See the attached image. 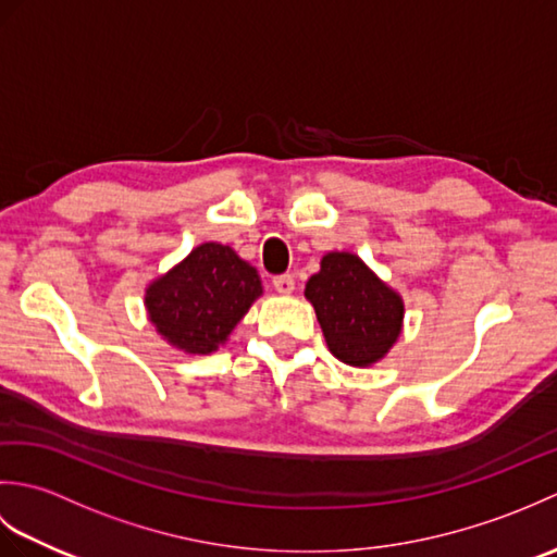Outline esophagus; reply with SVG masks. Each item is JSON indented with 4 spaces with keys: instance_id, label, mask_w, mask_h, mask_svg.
Segmentation results:
<instances>
[{
    "instance_id": "1",
    "label": "esophagus",
    "mask_w": 557,
    "mask_h": 557,
    "mask_svg": "<svg viewBox=\"0 0 557 557\" xmlns=\"http://www.w3.org/2000/svg\"><path fill=\"white\" fill-rule=\"evenodd\" d=\"M272 287H275V292L282 294V297H292L294 277L292 275H277L275 280H272Z\"/></svg>"
}]
</instances>
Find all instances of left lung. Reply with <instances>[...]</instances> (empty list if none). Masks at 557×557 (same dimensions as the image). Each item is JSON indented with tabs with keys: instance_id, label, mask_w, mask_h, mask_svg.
<instances>
[{
	"instance_id": "obj_1",
	"label": "left lung",
	"mask_w": 557,
	"mask_h": 557,
	"mask_svg": "<svg viewBox=\"0 0 557 557\" xmlns=\"http://www.w3.org/2000/svg\"><path fill=\"white\" fill-rule=\"evenodd\" d=\"M304 297L315 309L327 349L354 369L385 359L401 335L405 301L357 253H325Z\"/></svg>"
}]
</instances>
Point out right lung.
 <instances>
[{"mask_svg":"<svg viewBox=\"0 0 557 557\" xmlns=\"http://www.w3.org/2000/svg\"><path fill=\"white\" fill-rule=\"evenodd\" d=\"M263 294L258 270L232 246L206 242L146 287V313L158 335L184 354L218 351Z\"/></svg>","mask_w":557,"mask_h":557,"instance_id":"1","label":"right lung"}]
</instances>
